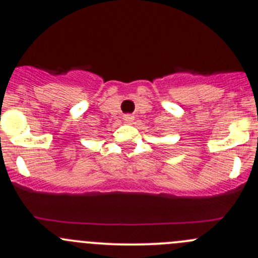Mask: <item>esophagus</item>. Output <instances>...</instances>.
Instances as JSON below:
<instances>
[{
  "instance_id": "obj_1",
  "label": "esophagus",
  "mask_w": 258,
  "mask_h": 258,
  "mask_svg": "<svg viewBox=\"0 0 258 258\" xmlns=\"http://www.w3.org/2000/svg\"><path fill=\"white\" fill-rule=\"evenodd\" d=\"M123 121L126 122V123H131V122L134 121V116H131V114H124Z\"/></svg>"
}]
</instances>
